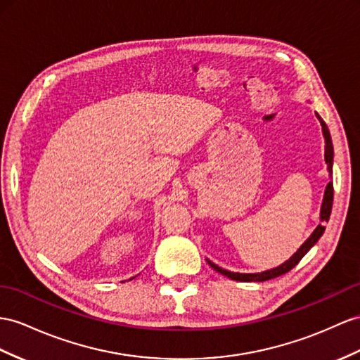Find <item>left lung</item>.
I'll return each mask as SVG.
<instances>
[{"mask_svg":"<svg viewBox=\"0 0 360 360\" xmlns=\"http://www.w3.org/2000/svg\"><path fill=\"white\" fill-rule=\"evenodd\" d=\"M316 117L319 120L321 123V127H322V135H324V140H326V153H324V160H326V164H327V170H328V176L331 179V174H333V156H335V152H333V143H331V136H330V132H328V127L327 124L324 123V120H322L319 117V114L316 112ZM331 205H333V182H328L327 187H326V191H324V198H322V205H321V213H319V219L321 222H328L330 219V213H331ZM326 231V226L324 225H318L315 229H313V233L309 236V238L306 242H304L298 251L295 252L289 260H285L284 263H281L280 266H276V268H272V269H268V271H263V272H254V274H242V272H231V271H226V269H222L220 266H217L216 263H213L211 260L207 259L208 264L213 268L214 271L220 272L222 275L228 276V278L231 280H236V281H243V283H251V281H268L271 278H276V276H280L285 272H289L292 268H295L300 263V260L302 259L304 255H306L310 248L315 246V243L319 240L321 236L324 234Z\"/></svg>","mask_w":360,"mask_h":360,"instance_id":"left-lung-1","label":"left lung"}]
</instances>
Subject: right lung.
Segmentation results:
<instances>
[{
    "label": "right lung",
    "mask_w": 360,
    "mask_h": 360,
    "mask_svg": "<svg viewBox=\"0 0 360 360\" xmlns=\"http://www.w3.org/2000/svg\"><path fill=\"white\" fill-rule=\"evenodd\" d=\"M132 278H135V276H132ZM132 278H131V280H132Z\"/></svg>",
    "instance_id": "right-lung-1"
}]
</instances>
